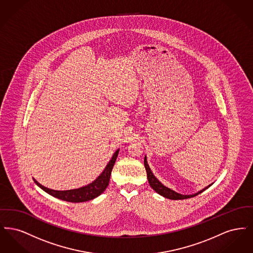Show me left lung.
<instances>
[{
    "label": "left lung",
    "mask_w": 253,
    "mask_h": 253,
    "mask_svg": "<svg viewBox=\"0 0 253 253\" xmlns=\"http://www.w3.org/2000/svg\"><path fill=\"white\" fill-rule=\"evenodd\" d=\"M144 166L146 169V171H147V177H148V181H149V184L150 186L153 188V190L156 192V193L160 194L161 196L165 197V198H168V199H171V200H180V199H187V198H191L193 196H196L197 194L199 193H203L205 190H207L209 187H211V185L207 186L206 188H204L203 190L197 192V193H193V194H181V193H176L174 192L173 190L169 189L168 187L164 186L160 181L157 179V177L154 175L153 171L151 170V169L148 165V162H147V157L145 156L144 157Z\"/></svg>",
    "instance_id": "left-lung-1"
}]
</instances>
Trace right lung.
<instances>
[{
  "label": "right lung",
  "instance_id": "obj_1",
  "mask_svg": "<svg viewBox=\"0 0 253 253\" xmlns=\"http://www.w3.org/2000/svg\"><path fill=\"white\" fill-rule=\"evenodd\" d=\"M119 152H120V149H118L115 152V154L110 159L108 164L106 165L103 171L96 177V179L92 183L84 186V187H81L78 189H73V190H66V191H56V190L48 189V188L42 186L35 178H33V180L45 193H47L50 195H52L58 199H60V200L72 202V203H81V202H86V201L92 200V199L97 197L98 195H100L108 187L111 172H112V169L115 165V162L117 160V157L119 156Z\"/></svg>",
  "mask_w": 253,
  "mask_h": 253
}]
</instances>
